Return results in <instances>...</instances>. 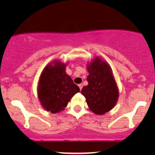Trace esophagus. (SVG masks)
Masks as SVG:
<instances>
[{"instance_id":"esophagus-1","label":"esophagus","mask_w":155,"mask_h":155,"mask_svg":"<svg viewBox=\"0 0 155 155\" xmlns=\"http://www.w3.org/2000/svg\"><path fill=\"white\" fill-rule=\"evenodd\" d=\"M78 87H79V88H80V89H82V88H83V84H79V85H78Z\"/></svg>"}]
</instances>
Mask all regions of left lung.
Returning a JSON list of instances; mask_svg holds the SVG:
<instances>
[{
	"mask_svg": "<svg viewBox=\"0 0 155 155\" xmlns=\"http://www.w3.org/2000/svg\"><path fill=\"white\" fill-rule=\"evenodd\" d=\"M87 71L88 85L83 87L81 94L92 112L104 115L114 107L119 98V89L112 69L106 61L95 57L87 63Z\"/></svg>",
	"mask_w": 155,
	"mask_h": 155,
	"instance_id": "8db88e82",
	"label": "left lung"
}]
</instances>
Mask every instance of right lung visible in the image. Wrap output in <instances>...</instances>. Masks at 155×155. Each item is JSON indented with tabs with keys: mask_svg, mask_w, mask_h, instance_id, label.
<instances>
[{
	"mask_svg": "<svg viewBox=\"0 0 155 155\" xmlns=\"http://www.w3.org/2000/svg\"><path fill=\"white\" fill-rule=\"evenodd\" d=\"M66 63L55 60L44 68L38 84V98L46 111L52 113L64 110L79 87L66 73Z\"/></svg>",
	"mask_w": 155,
	"mask_h": 155,
	"instance_id": "obj_1",
	"label": "right lung"
}]
</instances>
